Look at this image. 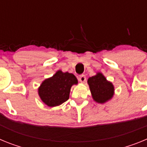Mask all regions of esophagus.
I'll return each instance as SVG.
<instances>
[{
  "label": "esophagus",
  "mask_w": 147,
  "mask_h": 147,
  "mask_svg": "<svg viewBox=\"0 0 147 147\" xmlns=\"http://www.w3.org/2000/svg\"><path fill=\"white\" fill-rule=\"evenodd\" d=\"M79 80H80V82L82 83H85V81H86V76L85 75H80V77H79Z\"/></svg>",
  "instance_id": "obj_1"
}]
</instances>
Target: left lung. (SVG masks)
I'll return each mask as SVG.
<instances>
[{
	"label": "left lung",
	"instance_id": "1",
	"mask_svg": "<svg viewBox=\"0 0 147 147\" xmlns=\"http://www.w3.org/2000/svg\"><path fill=\"white\" fill-rule=\"evenodd\" d=\"M88 83L95 102L103 104L111 99L113 96V85L107 81L102 73H97L96 75L90 77Z\"/></svg>",
	"mask_w": 147,
	"mask_h": 147
}]
</instances>
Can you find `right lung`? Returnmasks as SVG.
I'll use <instances>...</instances> for the list:
<instances>
[{
    "label": "right lung",
    "mask_w": 147,
    "mask_h": 147,
    "mask_svg": "<svg viewBox=\"0 0 147 147\" xmlns=\"http://www.w3.org/2000/svg\"><path fill=\"white\" fill-rule=\"evenodd\" d=\"M77 83V79L74 74L58 71L54 76L42 82L38 88V94L45 105L55 107L69 98L71 86Z\"/></svg>",
    "instance_id": "add662e5"
}]
</instances>
